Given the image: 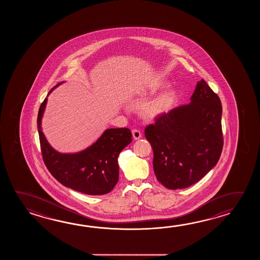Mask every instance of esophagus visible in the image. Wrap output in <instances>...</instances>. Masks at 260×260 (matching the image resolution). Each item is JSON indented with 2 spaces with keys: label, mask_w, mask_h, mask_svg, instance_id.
<instances>
[{
  "label": "esophagus",
  "mask_w": 260,
  "mask_h": 260,
  "mask_svg": "<svg viewBox=\"0 0 260 260\" xmlns=\"http://www.w3.org/2000/svg\"><path fill=\"white\" fill-rule=\"evenodd\" d=\"M133 134V138L135 140H138L139 138H142V134L141 132L139 131V130H137V129H134L132 131Z\"/></svg>",
  "instance_id": "1"
}]
</instances>
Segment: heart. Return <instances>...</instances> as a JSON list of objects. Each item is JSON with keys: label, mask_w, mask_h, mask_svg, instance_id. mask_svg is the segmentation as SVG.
I'll list each match as a JSON object with an SVG mask.
<instances>
[{"label": "heart", "mask_w": 260, "mask_h": 260, "mask_svg": "<svg viewBox=\"0 0 260 260\" xmlns=\"http://www.w3.org/2000/svg\"><path fill=\"white\" fill-rule=\"evenodd\" d=\"M176 100L174 92H167L159 98L144 103L139 108V114L147 121H153L155 119L166 113L172 108Z\"/></svg>", "instance_id": "obj_1"}]
</instances>
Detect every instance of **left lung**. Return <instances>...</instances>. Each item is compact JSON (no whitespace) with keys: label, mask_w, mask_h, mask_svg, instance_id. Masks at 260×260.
I'll use <instances>...</instances> for the list:
<instances>
[{"label":"left lung","mask_w":260,"mask_h":260,"mask_svg":"<svg viewBox=\"0 0 260 260\" xmlns=\"http://www.w3.org/2000/svg\"><path fill=\"white\" fill-rule=\"evenodd\" d=\"M190 100L145 128L153 150L155 175L169 189L198 182L217 164L223 149L218 95L202 79Z\"/></svg>","instance_id":"left-lung-1"}]
</instances>
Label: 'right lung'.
<instances>
[{
    "label": "right lung",
    "mask_w": 260,
    "mask_h": 260,
    "mask_svg": "<svg viewBox=\"0 0 260 260\" xmlns=\"http://www.w3.org/2000/svg\"><path fill=\"white\" fill-rule=\"evenodd\" d=\"M60 83L51 89L49 94ZM46 102L47 98L40 106L37 127L43 160L48 171L62 185L79 192L88 195L111 192L119 179L118 156L132 141L130 129H107L88 149L75 154L59 153L50 146L41 127Z\"/></svg>",
    "instance_id": "add662e5"
}]
</instances>
